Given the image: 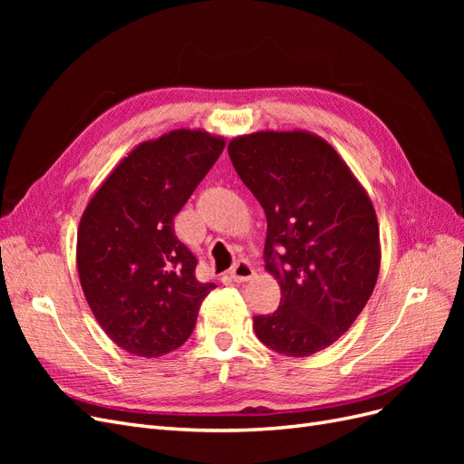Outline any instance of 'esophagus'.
<instances>
[{"label":"esophagus","mask_w":464,"mask_h":464,"mask_svg":"<svg viewBox=\"0 0 464 464\" xmlns=\"http://www.w3.org/2000/svg\"><path fill=\"white\" fill-rule=\"evenodd\" d=\"M230 276H232V280H236V283H247V280L256 276V271H254V266H251L246 259H242L232 266Z\"/></svg>","instance_id":"esophagus-1"}]
</instances>
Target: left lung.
Here are the masks:
<instances>
[{
  "label": "left lung",
  "instance_id": "8db88e82",
  "mask_svg": "<svg viewBox=\"0 0 464 464\" xmlns=\"http://www.w3.org/2000/svg\"><path fill=\"white\" fill-rule=\"evenodd\" d=\"M228 154L265 210V269L283 294L276 312L254 317L257 339L312 356L350 329L375 288L382 244L370 195L312 131L237 135Z\"/></svg>",
  "mask_w": 464,
  "mask_h": 464
}]
</instances>
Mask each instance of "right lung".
I'll return each mask as SVG.
<instances>
[{
    "mask_svg": "<svg viewBox=\"0 0 464 464\" xmlns=\"http://www.w3.org/2000/svg\"><path fill=\"white\" fill-rule=\"evenodd\" d=\"M224 137L174 130L139 143L94 191L77 230L81 288L121 350L159 358L184 344L213 283L178 240L174 217L217 162Z\"/></svg>",
    "mask_w": 464,
    "mask_h": 464,
    "instance_id": "obj_1",
    "label": "right lung"
}]
</instances>
